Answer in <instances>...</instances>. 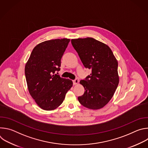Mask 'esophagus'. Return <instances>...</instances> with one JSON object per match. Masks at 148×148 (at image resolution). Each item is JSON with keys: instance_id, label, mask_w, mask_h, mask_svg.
Segmentation results:
<instances>
[{"instance_id": "1", "label": "esophagus", "mask_w": 148, "mask_h": 148, "mask_svg": "<svg viewBox=\"0 0 148 148\" xmlns=\"http://www.w3.org/2000/svg\"><path fill=\"white\" fill-rule=\"evenodd\" d=\"M78 79H74V81H73V84H74V85H77V84H78Z\"/></svg>"}]
</instances>
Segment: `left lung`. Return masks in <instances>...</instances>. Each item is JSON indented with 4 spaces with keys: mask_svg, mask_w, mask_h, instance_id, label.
I'll use <instances>...</instances> for the list:
<instances>
[{
    "mask_svg": "<svg viewBox=\"0 0 148 148\" xmlns=\"http://www.w3.org/2000/svg\"><path fill=\"white\" fill-rule=\"evenodd\" d=\"M84 66L92 73L79 83L84 94L78 97L79 103L88 109L99 110L112 98L119 84L118 61L111 49L91 37L71 40Z\"/></svg>",
    "mask_w": 148,
    "mask_h": 148,
    "instance_id": "1",
    "label": "left lung"
}]
</instances>
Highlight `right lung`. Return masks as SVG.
Returning <instances> with one entry per match:
<instances>
[{
    "mask_svg": "<svg viewBox=\"0 0 148 148\" xmlns=\"http://www.w3.org/2000/svg\"><path fill=\"white\" fill-rule=\"evenodd\" d=\"M69 38L47 40L33 50L25 66L29 92L38 106L46 111L56 109L62 103L73 81L55 74L60 70L61 59Z\"/></svg>",
    "mask_w": 148,
    "mask_h": 148,
    "instance_id": "add662e5",
    "label": "right lung"
}]
</instances>
